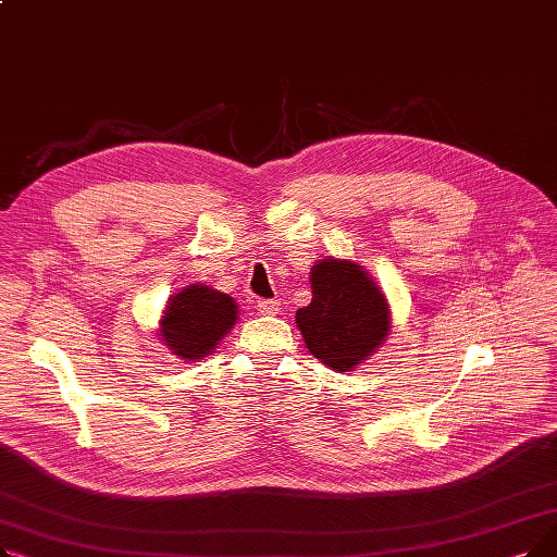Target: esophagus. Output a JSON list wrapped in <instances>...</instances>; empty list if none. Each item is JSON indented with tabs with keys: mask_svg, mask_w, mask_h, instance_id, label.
<instances>
[{
	"mask_svg": "<svg viewBox=\"0 0 557 557\" xmlns=\"http://www.w3.org/2000/svg\"><path fill=\"white\" fill-rule=\"evenodd\" d=\"M257 309L261 315H273L280 311V302L277 300H259Z\"/></svg>",
	"mask_w": 557,
	"mask_h": 557,
	"instance_id": "obj_1",
	"label": "esophagus"
}]
</instances>
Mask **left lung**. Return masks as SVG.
<instances>
[{
	"mask_svg": "<svg viewBox=\"0 0 557 557\" xmlns=\"http://www.w3.org/2000/svg\"><path fill=\"white\" fill-rule=\"evenodd\" d=\"M311 302L296 313L309 352L336 372L363 363L388 334L379 286L352 261L323 259L311 269Z\"/></svg>",
	"mask_w": 557,
	"mask_h": 557,
	"instance_id": "left-lung-1",
	"label": "left lung"
}]
</instances>
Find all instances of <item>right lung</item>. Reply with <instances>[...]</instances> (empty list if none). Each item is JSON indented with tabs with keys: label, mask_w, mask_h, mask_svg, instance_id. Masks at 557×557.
I'll list each match as a JSON object with an SVG mask.
<instances>
[{
	"label": "right lung",
	"mask_w": 557,
	"mask_h": 557,
	"mask_svg": "<svg viewBox=\"0 0 557 557\" xmlns=\"http://www.w3.org/2000/svg\"><path fill=\"white\" fill-rule=\"evenodd\" d=\"M237 320V305L219 290L194 284L175 294L162 318V338L181 359H202Z\"/></svg>",
	"instance_id": "1"
}]
</instances>
